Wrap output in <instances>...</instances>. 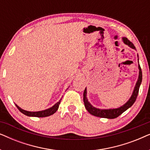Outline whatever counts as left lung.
<instances>
[{"label": "left lung", "mask_w": 150, "mask_h": 150, "mask_svg": "<svg viewBox=\"0 0 150 150\" xmlns=\"http://www.w3.org/2000/svg\"><path fill=\"white\" fill-rule=\"evenodd\" d=\"M122 40L125 44L128 45V46L129 47H130L131 48L136 50V48H135L134 44H133L132 42H130L126 38H123ZM137 56H138V55H137ZM138 61H139V59H138ZM139 72L138 80H137L136 85H135L134 91L132 92V96H131L130 99L128 100V101L127 102L126 104H124V105L120 106V107L119 108H109V109H100V108L94 107V106H92L91 104H90V102L88 101L87 98V88H85V91H84V93H83V101H84V104H85V106L87 111L89 112L90 114H91L92 115L98 117L115 119L118 116H120V115H122L124 111H126L127 109H128L129 108L131 107V106L133 105V104L134 103V102L136 101L137 96H138V93H139V87H140L141 82H142V71H141V68L139 64Z\"/></svg>", "instance_id": "obj_1"}]
</instances>
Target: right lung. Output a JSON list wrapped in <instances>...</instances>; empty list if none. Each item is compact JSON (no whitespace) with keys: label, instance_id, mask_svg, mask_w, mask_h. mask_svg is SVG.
Wrapping results in <instances>:
<instances>
[{"label":"right lung","instance_id":"add662e5","mask_svg":"<svg viewBox=\"0 0 150 150\" xmlns=\"http://www.w3.org/2000/svg\"><path fill=\"white\" fill-rule=\"evenodd\" d=\"M61 99L59 100L58 102H57L56 104H54V106H52V107L48 108V109L44 110H40V111H27V110H25L22 109L20 107H19L17 104H16V107L18 108V110H20V112H22V113L25 115H27L28 117H48L50 115H52L55 112L58 110L59 104L61 103Z\"/></svg>","mask_w":150,"mask_h":150}]
</instances>
